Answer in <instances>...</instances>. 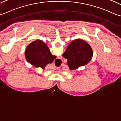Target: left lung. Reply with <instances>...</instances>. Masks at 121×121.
Returning <instances> with one entry per match:
<instances>
[{
	"label": "left lung",
	"instance_id": "obj_1",
	"mask_svg": "<svg viewBox=\"0 0 121 121\" xmlns=\"http://www.w3.org/2000/svg\"><path fill=\"white\" fill-rule=\"evenodd\" d=\"M92 54V50L89 44L78 39L70 43L63 56L67 59L70 69L73 70L89 62Z\"/></svg>",
	"mask_w": 121,
	"mask_h": 121
}]
</instances>
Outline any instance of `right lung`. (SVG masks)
Here are the masks:
<instances>
[{"label": "right lung", "instance_id": "right-lung-1", "mask_svg": "<svg viewBox=\"0 0 121 121\" xmlns=\"http://www.w3.org/2000/svg\"><path fill=\"white\" fill-rule=\"evenodd\" d=\"M25 56L28 62L42 69L48 64L52 63L56 57L52 55L46 44L40 40L34 41L27 46Z\"/></svg>", "mask_w": 121, "mask_h": 121}]
</instances>
